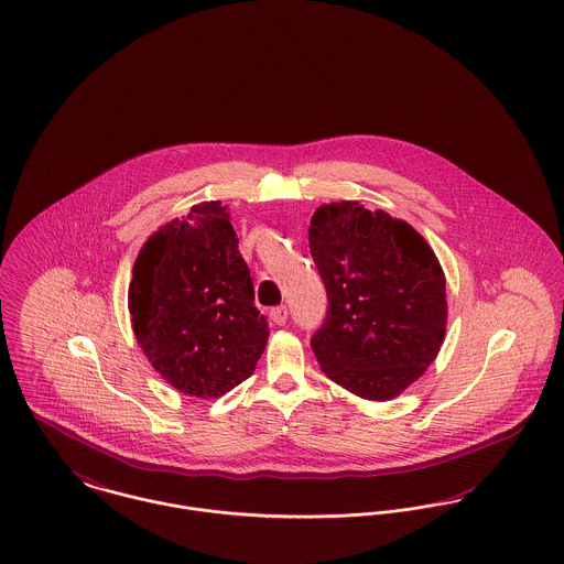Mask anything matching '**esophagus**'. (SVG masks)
<instances>
[{"mask_svg": "<svg viewBox=\"0 0 564 564\" xmlns=\"http://www.w3.org/2000/svg\"><path fill=\"white\" fill-rule=\"evenodd\" d=\"M270 319H272V324H276V326H283V324L288 322V306H285V304H281V306H274V308L270 311Z\"/></svg>", "mask_w": 564, "mask_h": 564, "instance_id": "34e87169", "label": "esophagus"}]
</instances>
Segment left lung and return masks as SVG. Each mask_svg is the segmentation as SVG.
I'll list each match as a JSON object with an SVG mask.
<instances>
[{"mask_svg":"<svg viewBox=\"0 0 564 564\" xmlns=\"http://www.w3.org/2000/svg\"><path fill=\"white\" fill-rule=\"evenodd\" d=\"M308 249L328 294L311 337L322 371L362 399L389 401L427 371L444 341L440 261L412 225L358 202L317 208Z\"/></svg>","mask_w":564,"mask_h":564,"instance_id":"8db88e82","label":"left lung"}]
</instances>
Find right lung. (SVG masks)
<instances>
[{
	"mask_svg": "<svg viewBox=\"0 0 564 564\" xmlns=\"http://www.w3.org/2000/svg\"><path fill=\"white\" fill-rule=\"evenodd\" d=\"M129 308L152 367L199 399L245 382L270 335L220 202L197 204L148 238L132 265Z\"/></svg>",
	"mask_w": 564,
	"mask_h": 564,
	"instance_id": "obj_1",
	"label": "right lung"
}]
</instances>
